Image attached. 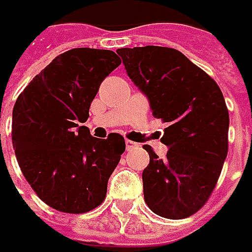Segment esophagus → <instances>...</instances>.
Here are the masks:
<instances>
[{"instance_id":"esophagus-1","label":"esophagus","mask_w":252,"mask_h":252,"mask_svg":"<svg viewBox=\"0 0 252 252\" xmlns=\"http://www.w3.org/2000/svg\"><path fill=\"white\" fill-rule=\"evenodd\" d=\"M137 144L134 143V141H131V140H126V147H127V150H131V149H134Z\"/></svg>"}]
</instances>
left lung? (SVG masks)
I'll list each match as a JSON object with an SVG mask.
<instances>
[{
	"mask_svg": "<svg viewBox=\"0 0 252 252\" xmlns=\"http://www.w3.org/2000/svg\"><path fill=\"white\" fill-rule=\"evenodd\" d=\"M126 73L150 102L153 116L167 122L164 160L144 146L147 206L161 218L185 219L208 202L228 150V111L216 81L188 57L161 46L125 47Z\"/></svg>",
	"mask_w": 252,
	"mask_h": 252,
	"instance_id": "obj_1",
	"label": "left lung"
}]
</instances>
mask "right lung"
<instances>
[{
  "label": "right lung",
  "mask_w": 252,
  "mask_h": 252,
  "mask_svg": "<svg viewBox=\"0 0 252 252\" xmlns=\"http://www.w3.org/2000/svg\"><path fill=\"white\" fill-rule=\"evenodd\" d=\"M121 64L111 50L78 47L60 54L18 96L12 144L26 181L50 208L85 213L106 196L108 179L126 149L111 133L92 137L85 123L101 83Z\"/></svg>",
  "instance_id": "add662e5"
}]
</instances>
